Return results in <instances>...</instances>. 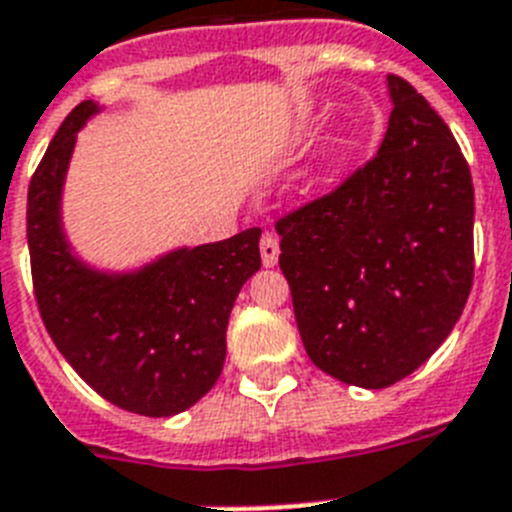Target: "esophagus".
Returning <instances> with one entry per match:
<instances>
[{
    "mask_svg": "<svg viewBox=\"0 0 512 512\" xmlns=\"http://www.w3.org/2000/svg\"><path fill=\"white\" fill-rule=\"evenodd\" d=\"M260 255H262V265L265 268H273L275 262H278V255H281V244H278V237H273V234H262L260 239Z\"/></svg>",
    "mask_w": 512,
    "mask_h": 512,
    "instance_id": "esophagus-1",
    "label": "esophagus"
}]
</instances>
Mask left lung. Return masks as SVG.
<instances>
[{
	"instance_id": "left-lung-1",
	"label": "left lung",
	"mask_w": 512,
	"mask_h": 512,
	"mask_svg": "<svg viewBox=\"0 0 512 512\" xmlns=\"http://www.w3.org/2000/svg\"><path fill=\"white\" fill-rule=\"evenodd\" d=\"M379 151L275 221L306 355L345 384L386 389L451 335L474 281V185L451 128L389 74Z\"/></svg>"
}]
</instances>
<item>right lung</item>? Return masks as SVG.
Returning <instances> with one entry per match:
<instances>
[{
  "label": "right lung",
  "mask_w": 512,
  "mask_h": 512,
  "mask_svg": "<svg viewBox=\"0 0 512 512\" xmlns=\"http://www.w3.org/2000/svg\"><path fill=\"white\" fill-rule=\"evenodd\" d=\"M79 102L48 144L28 188L33 293L53 345L102 399L170 417L206 397L226 358L239 288L260 270V229L180 250L136 275H100L66 247L61 182L74 139L95 113Z\"/></svg>",
  "instance_id": "add662e5"
}]
</instances>
